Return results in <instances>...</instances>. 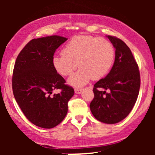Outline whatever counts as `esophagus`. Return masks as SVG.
<instances>
[{"label":"esophagus","mask_w":155,"mask_h":155,"mask_svg":"<svg viewBox=\"0 0 155 155\" xmlns=\"http://www.w3.org/2000/svg\"><path fill=\"white\" fill-rule=\"evenodd\" d=\"M74 91H75V92L76 94H80L81 93V92L83 91L82 89H78V88H76L75 90H74Z\"/></svg>","instance_id":"obj_1"}]
</instances>
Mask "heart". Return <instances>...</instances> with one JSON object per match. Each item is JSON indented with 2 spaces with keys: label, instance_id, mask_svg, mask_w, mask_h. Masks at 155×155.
Wrapping results in <instances>:
<instances>
[{
  "label": "heart",
  "instance_id": "heart-1",
  "mask_svg": "<svg viewBox=\"0 0 155 155\" xmlns=\"http://www.w3.org/2000/svg\"><path fill=\"white\" fill-rule=\"evenodd\" d=\"M115 58L114 48L106 39L91 35H76L65 46L63 53L54 55L52 64L60 75L69 76L70 84L81 87L92 79H100L108 74Z\"/></svg>",
  "mask_w": 155,
  "mask_h": 155
}]
</instances>
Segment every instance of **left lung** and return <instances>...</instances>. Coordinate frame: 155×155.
<instances>
[{"instance_id": "left-lung-1", "label": "left lung", "mask_w": 155, "mask_h": 155, "mask_svg": "<svg viewBox=\"0 0 155 155\" xmlns=\"http://www.w3.org/2000/svg\"><path fill=\"white\" fill-rule=\"evenodd\" d=\"M107 37L116 49L114 63L109 74L94 84V98L90 108L97 120L115 124L133 109L139 93L140 77L130 48L116 36Z\"/></svg>"}]
</instances>
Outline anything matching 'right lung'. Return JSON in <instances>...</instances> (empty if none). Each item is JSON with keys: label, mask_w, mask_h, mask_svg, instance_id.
Masks as SVG:
<instances>
[{"label": "right lung", "mask_w": 155, "mask_h": 155, "mask_svg": "<svg viewBox=\"0 0 155 155\" xmlns=\"http://www.w3.org/2000/svg\"><path fill=\"white\" fill-rule=\"evenodd\" d=\"M66 40L58 35L32 39L19 52L14 67L15 100L26 118L42 128H52L63 120L74 94L52 64L55 50ZM55 89L59 93L52 94Z\"/></svg>", "instance_id": "1"}]
</instances>
